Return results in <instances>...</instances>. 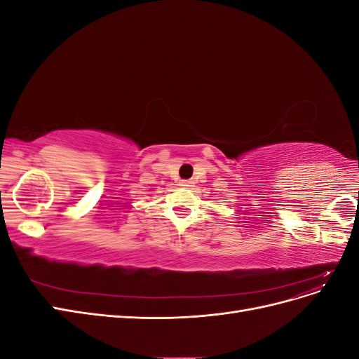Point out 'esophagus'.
<instances>
[{
    "label": "esophagus",
    "instance_id": "1",
    "mask_svg": "<svg viewBox=\"0 0 359 359\" xmlns=\"http://www.w3.org/2000/svg\"><path fill=\"white\" fill-rule=\"evenodd\" d=\"M181 186H182V187H193V181H190V180H182V181H181Z\"/></svg>",
    "mask_w": 359,
    "mask_h": 359
}]
</instances>
